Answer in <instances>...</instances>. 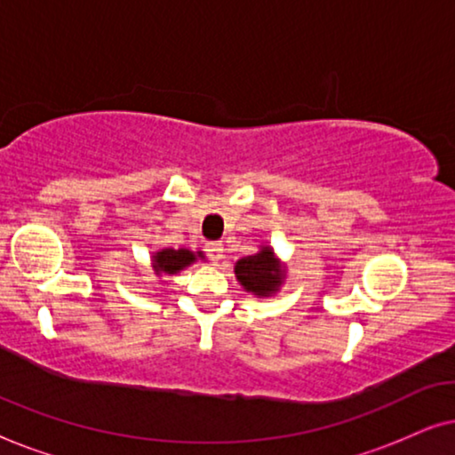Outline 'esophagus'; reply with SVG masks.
<instances>
[{
  "mask_svg": "<svg viewBox=\"0 0 455 455\" xmlns=\"http://www.w3.org/2000/svg\"><path fill=\"white\" fill-rule=\"evenodd\" d=\"M207 254H209V259L213 260V263H220V260L223 259V244H221V242H209Z\"/></svg>",
  "mask_w": 455,
  "mask_h": 455,
  "instance_id": "34e87169",
  "label": "esophagus"
}]
</instances>
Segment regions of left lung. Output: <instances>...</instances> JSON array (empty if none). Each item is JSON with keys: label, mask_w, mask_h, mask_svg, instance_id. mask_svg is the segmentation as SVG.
Segmentation results:
<instances>
[{"label": "left lung", "mask_w": 455, "mask_h": 455, "mask_svg": "<svg viewBox=\"0 0 455 455\" xmlns=\"http://www.w3.org/2000/svg\"><path fill=\"white\" fill-rule=\"evenodd\" d=\"M234 273L242 288L259 298L275 294L285 277V269L271 246H260L259 252L240 259L234 267Z\"/></svg>", "instance_id": "8db88e82"}]
</instances>
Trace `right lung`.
<instances>
[{"label":"right lung","instance_id":"right-lung-1","mask_svg":"<svg viewBox=\"0 0 455 455\" xmlns=\"http://www.w3.org/2000/svg\"><path fill=\"white\" fill-rule=\"evenodd\" d=\"M198 257L203 259L201 251L192 252V251H186V248H178V251H173V248H164V251L153 254V269L157 275H161V273L173 275V273L182 271L188 265L195 263Z\"/></svg>","mask_w":455,"mask_h":455}]
</instances>
